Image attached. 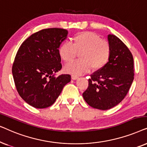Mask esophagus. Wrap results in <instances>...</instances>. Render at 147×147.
Instances as JSON below:
<instances>
[{
  "label": "esophagus",
  "instance_id": "esophagus-1",
  "mask_svg": "<svg viewBox=\"0 0 147 147\" xmlns=\"http://www.w3.org/2000/svg\"><path fill=\"white\" fill-rule=\"evenodd\" d=\"M79 79V77H78V76L75 75H72V79H73V80H77V79Z\"/></svg>",
  "mask_w": 147,
  "mask_h": 147
}]
</instances>
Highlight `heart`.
Masks as SVG:
<instances>
[{"instance_id":"1","label":"heart","mask_w":147,"mask_h":147,"mask_svg":"<svg viewBox=\"0 0 147 147\" xmlns=\"http://www.w3.org/2000/svg\"><path fill=\"white\" fill-rule=\"evenodd\" d=\"M58 55L64 63L69 64L79 53L81 60L66 66L64 70L73 75H81L93 68L100 70L107 64L111 56V46L107 41L91 31L78 33L72 38V44L63 43L58 48Z\"/></svg>"}]
</instances>
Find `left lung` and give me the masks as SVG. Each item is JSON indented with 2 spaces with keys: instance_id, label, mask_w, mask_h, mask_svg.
Segmentation results:
<instances>
[{
  "instance_id": "1",
  "label": "left lung",
  "mask_w": 147,
  "mask_h": 147,
  "mask_svg": "<svg viewBox=\"0 0 147 147\" xmlns=\"http://www.w3.org/2000/svg\"><path fill=\"white\" fill-rule=\"evenodd\" d=\"M111 56L104 67L91 75L89 86L83 93L93 108L106 110L122 101L134 80V59L126 45L114 35L109 34Z\"/></svg>"
}]
</instances>
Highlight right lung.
<instances>
[{
    "label": "right lung",
    "instance_id": "right-lung-1",
    "mask_svg": "<svg viewBox=\"0 0 147 147\" xmlns=\"http://www.w3.org/2000/svg\"><path fill=\"white\" fill-rule=\"evenodd\" d=\"M67 35L64 29H42L26 39L17 51L12 67L15 85L32 107L51 106L71 80L70 75H55L62 68L58 48Z\"/></svg>",
    "mask_w": 147,
    "mask_h": 147
}]
</instances>
